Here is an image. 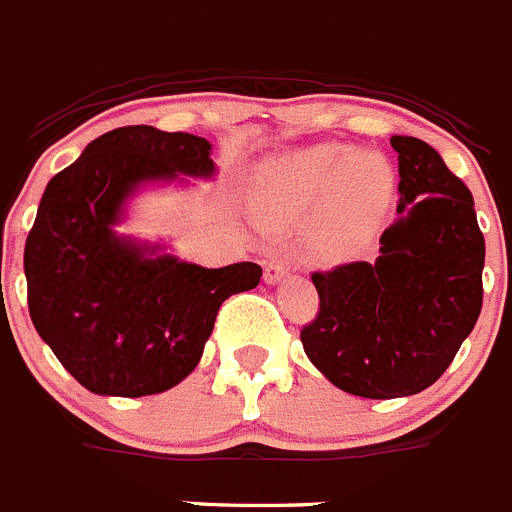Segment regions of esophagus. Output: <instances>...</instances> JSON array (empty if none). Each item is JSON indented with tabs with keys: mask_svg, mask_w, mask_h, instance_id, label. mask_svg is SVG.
Here are the masks:
<instances>
[{
	"mask_svg": "<svg viewBox=\"0 0 512 512\" xmlns=\"http://www.w3.org/2000/svg\"><path fill=\"white\" fill-rule=\"evenodd\" d=\"M288 270H291V265H288L286 260H281V257H273V260L265 262V281L281 283L283 278L288 275Z\"/></svg>",
	"mask_w": 512,
	"mask_h": 512,
	"instance_id": "34e87169",
	"label": "esophagus"
}]
</instances>
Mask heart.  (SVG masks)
Wrapping results in <instances>:
<instances>
[{"mask_svg": "<svg viewBox=\"0 0 512 512\" xmlns=\"http://www.w3.org/2000/svg\"><path fill=\"white\" fill-rule=\"evenodd\" d=\"M394 188V175L376 151L327 144L270 164L260 177V203L273 219H299L327 201L317 242L348 252L368 237Z\"/></svg>", "mask_w": 512, "mask_h": 512, "instance_id": "1", "label": "heart"}]
</instances>
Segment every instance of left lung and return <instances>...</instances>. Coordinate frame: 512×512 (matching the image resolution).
I'll list each match as a JSON object with an SVG mask.
<instances>
[{"instance_id": "1", "label": "left lung", "mask_w": 512, "mask_h": 512, "mask_svg": "<svg viewBox=\"0 0 512 512\" xmlns=\"http://www.w3.org/2000/svg\"><path fill=\"white\" fill-rule=\"evenodd\" d=\"M399 157V221L376 262L311 273L319 311L301 330L309 361L337 389L410 397L441 379L482 311L484 237L474 198L441 154L391 136Z\"/></svg>"}]
</instances>
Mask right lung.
Returning a JSON list of instances; mask_svg holds the SVG:
<instances>
[{
    "instance_id": "add662e5",
    "label": "right lung",
    "mask_w": 512,
    "mask_h": 512,
    "mask_svg": "<svg viewBox=\"0 0 512 512\" xmlns=\"http://www.w3.org/2000/svg\"><path fill=\"white\" fill-rule=\"evenodd\" d=\"M208 154L211 144L193 133L123 126L46 185L25 242L28 309L84 389L108 397L172 389L201 361L221 304L260 283L255 262L208 270L115 237L133 188L211 177Z\"/></svg>"
}]
</instances>
